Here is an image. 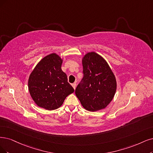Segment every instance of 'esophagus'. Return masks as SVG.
<instances>
[{
  "instance_id": "34e87169",
  "label": "esophagus",
  "mask_w": 153,
  "mask_h": 153,
  "mask_svg": "<svg viewBox=\"0 0 153 153\" xmlns=\"http://www.w3.org/2000/svg\"><path fill=\"white\" fill-rule=\"evenodd\" d=\"M72 86L73 87V88L75 89V88H76V82H74V83H73V84H72Z\"/></svg>"
}]
</instances>
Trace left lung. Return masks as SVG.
Masks as SVG:
<instances>
[{
  "label": "left lung",
  "instance_id": "1",
  "mask_svg": "<svg viewBox=\"0 0 153 153\" xmlns=\"http://www.w3.org/2000/svg\"><path fill=\"white\" fill-rule=\"evenodd\" d=\"M84 76L75 93L88 111L105 108L114 98L117 81L106 61L94 52H89L82 60Z\"/></svg>",
  "mask_w": 153,
  "mask_h": 153
}]
</instances>
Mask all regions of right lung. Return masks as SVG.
I'll list each match as a JSON object with an SVG mask.
<instances>
[{"mask_svg":"<svg viewBox=\"0 0 153 153\" xmlns=\"http://www.w3.org/2000/svg\"><path fill=\"white\" fill-rule=\"evenodd\" d=\"M62 59L55 53L39 61L28 79V89L35 103L48 110L59 108L74 89L62 71Z\"/></svg>","mask_w":153,"mask_h":153,"instance_id":"obj_1","label":"right lung"}]
</instances>
